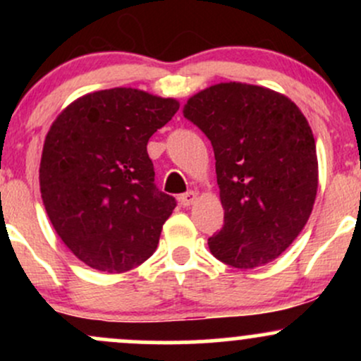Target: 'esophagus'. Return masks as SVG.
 <instances>
[{
    "label": "esophagus",
    "instance_id": "34e87169",
    "mask_svg": "<svg viewBox=\"0 0 361 361\" xmlns=\"http://www.w3.org/2000/svg\"><path fill=\"white\" fill-rule=\"evenodd\" d=\"M197 197H198V195L195 193V192H186V193H183L180 197V204L183 205V207H190L195 200H197Z\"/></svg>",
    "mask_w": 361,
    "mask_h": 361
}]
</instances>
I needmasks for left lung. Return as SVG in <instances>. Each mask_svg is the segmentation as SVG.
I'll return each instance as SVG.
<instances>
[{
	"label": "left lung",
	"mask_w": 361,
	"mask_h": 361,
	"mask_svg": "<svg viewBox=\"0 0 361 361\" xmlns=\"http://www.w3.org/2000/svg\"><path fill=\"white\" fill-rule=\"evenodd\" d=\"M185 118L210 139L224 226L210 252L239 270L276 259L307 224L317 195L316 140L285 94L219 82L193 94Z\"/></svg>",
	"instance_id": "1"
}]
</instances>
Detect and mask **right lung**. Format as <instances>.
<instances>
[{
    "label": "right lung",
    "instance_id": "obj_1",
    "mask_svg": "<svg viewBox=\"0 0 361 361\" xmlns=\"http://www.w3.org/2000/svg\"><path fill=\"white\" fill-rule=\"evenodd\" d=\"M180 109L135 88L88 93L57 115L45 135L40 193L62 243L98 271L123 273L159 243L176 200L154 185L149 137Z\"/></svg>",
    "mask_w": 361,
    "mask_h": 361
}]
</instances>
